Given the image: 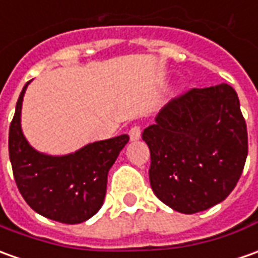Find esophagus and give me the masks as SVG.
<instances>
[{"mask_svg":"<svg viewBox=\"0 0 258 258\" xmlns=\"http://www.w3.org/2000/svg\"><path fill=\"white\" fill-rule=\"evenodd\" d=\"M130 138H131V141H137V140H140V137H141V127L140 125H133L131 128H130Z\"/></svg>","mask_w":258,"mask_h":258,"instance_id":"obj_1","label":"esophagus"}]
</instances>
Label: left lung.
Listing matches in <instances>:
<instances>
[{
  "mask_svg": "<svg viewBox=\"0 0 258 258\" xmlns=\"http://www.w3.org/2000/svg\"><path fill=\"white\" fill-rule=\"evenodd\" d=\"M150 182L161 202L198 213L225 201L248 152L246 120L230 85L190 89L172 99L144 130Z\"/></svg>",
  "mask_w": 258,
  "mask_h": 258,
  "instance_id": "1",
  "label": "left lung"
}]
</instances>
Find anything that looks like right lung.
<instances>
[{
    "label": "right lung",
    "instance_id": "1",
    "mask_svg": "<svg viewBox=\"0 0 258 258\" xmlns=\"http://www.w3.org/2000/svg\"><path fill=\"white\" fill-rule=\"evenodd\" d=\"M28 83L19 94L8 138L17 186L36 213L66 225L82 223L101 208L107 173L130 137L122 134L89 144L63 157L35 151L21 130V108Z\"/></svg>",
    "mask_w": 258,
    "mask_h": 258
}]
</instances>
